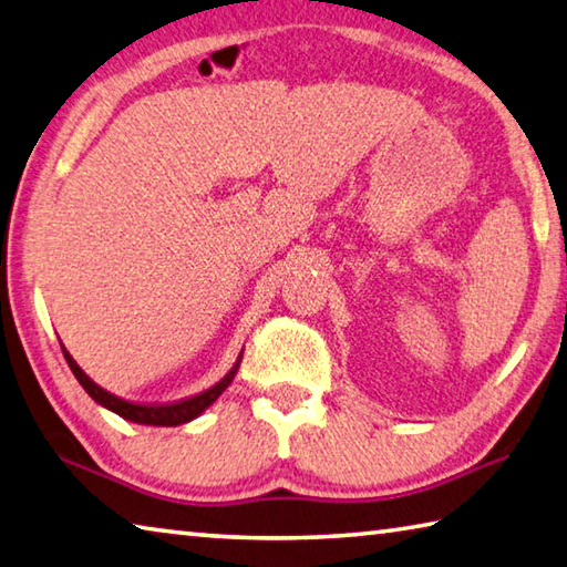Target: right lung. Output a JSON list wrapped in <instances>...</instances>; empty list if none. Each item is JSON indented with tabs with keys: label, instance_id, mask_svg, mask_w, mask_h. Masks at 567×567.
Wrapping results in <instances>:
<instances>
[{
	"label": "right lung",
	"instance_id": "right-lung-1",
	"mask_svg": "<svg viewBox=\"0 0 567 567\" xmlns=\"http://www.w3.org/2000/svg\"><path fill=\"white\" fill-rule=\"evenodd\" d=\"M64 349V357L66 362L71 367V372H74V377L79 379V384L86 389V394L96 401V404H101L104 409L113 411V414H118L121 419L126 421H133V424H143V426H181V424H188V421L198 419L205 409H208L215 399H218L225 389H228V384L235 379V374H238V367H240V359H243V352L238 354V362L233 364V369L228 374H225L218 384L205 389L203 394L198 396H190V399H183V401H173V404H133V401H126L121 399L116 394H111V391L101 389L94 379L86 377L84 369H81L74 357H71Z\"/></svg>",
	"mask_w": 567,
	"mask_h": 567
}]
</instances>
